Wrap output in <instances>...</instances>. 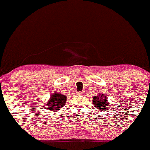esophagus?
<instances>
[{
	"label": "esophagus",
	"mask_w": 150,
	"mask_h": 150,
	"mask_svg": "<svg viewBox=\"0 0 150 150\" xmlns=\"http://www.w3.org/2000/svg\"><path fill=\"white\" fill-rule=\"evenodd\" d=\"M83 92H82V91H80V92H78V93H77V94H78V95H81V94H83Z\"/></svg>",
	"instance_id": "obj_1"
}]
</instances>
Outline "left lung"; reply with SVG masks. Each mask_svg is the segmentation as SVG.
<instances>
[{
  "label": "left lung",
  "mask_w": 150,
  "mask_h": 150,
  "mask_svg": "<svg viewBox=\"0 0 150 150\" xmlns=\"http://www.w3.org/2000/svg\"><path fill=\"white\" fill-rule=\"evenodd\" d=\"M93 104L94 106L98 109L102 111L104 110H108L109 108V106L110 104L108 102L107 98L104 96V94H100L98 96H94L93 98Z\"/></svg>",
  "instance_id": "8db88e82"
}]
</instances>
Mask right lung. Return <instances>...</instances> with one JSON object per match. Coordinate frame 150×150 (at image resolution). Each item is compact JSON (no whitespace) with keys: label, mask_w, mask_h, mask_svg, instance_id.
I'll return each mask as SVG.
<instances>
[{"label":"right lung","mask_w":150,"mask_h":150,"mask_svg":"<svg viewBox=\"0 0 150 150\" xmlns=\"http://www.w3.org/2000/svg\"><path fill=\"white\" fill-rule=\"evenodd\" d=\"M66 96L56 92L50 96V98L47 103L48 104L47 107L49 108V110L57 111L65 105L66 103Z\"/></svg>","instance_id":"1"}]
</instances>
